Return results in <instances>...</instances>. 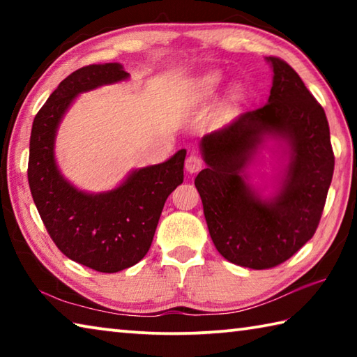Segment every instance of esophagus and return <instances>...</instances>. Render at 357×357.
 I'll list each match as a JSON object with an SVG mask.
<instances>
[{
  "label": "esophagus",
  "mask_w": 357,
  "mask_h": 357,
  "mask_svg": "<svg viewBox=\"0 0 357 357\" xmlns=\"http://www.w3.org/2000/svg\"><path fill=\"white\" fill-rule=\"evenodd\" d=\"M184 165H185V170L189 172V173H197L198 170H202L203 160H202L200 155L190 154V155H187Z\"/></svg>",
  "instance_id": "1"
}]
</instances>
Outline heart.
Masks as SVG:
<instances>
[{"mask_svg": "<svg viewBox=\"0 0 357 357\" xmlns=\"http://www.w3.org/2000/svg\"><path fill=\"white\" fill-rule=\"evenodd\" d=\"M222 80H223L222 72L208 70V72H204L203 75L195 78V82H193V91H195L198 98H208V96H211L215 91L217 86L222 83ZM238 98H239V89L231 88L227 94L225 105L231 107L234 102L238 100Z\"/></svg>", "mask_w": 357, "mask_h": 357, "instance_id": "obj_1", "label": "heart"}]
</instances>
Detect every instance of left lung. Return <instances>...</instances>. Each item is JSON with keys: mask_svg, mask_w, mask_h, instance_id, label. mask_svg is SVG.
Wrapping results in <instances>:
<instances>
[{"mask_svg": "<svg viewBox=\"0 0 357 357\" xmlns=\"http://www.w3.org/2000/svg\"><path fill=\"white\" fill-rule=\"evenodd\" d=\"M266 63L274 72L268 102L202 138L206 168L195 178L215 249L250 269L287 261L315 234L334 173L323 107L291 66ZM263 149L278 159L271 190L251 184Z\"/></svg>", "mask_w": 357, "mask_h": 357, "instance_id": "1", "label": "left lung"}]
</instances>
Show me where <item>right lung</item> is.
<instances>
[{"mask_svg":"<svg viewBox=\"0 0 357 357\" xmlns=\"http://www.w3.org/2000/svg\"><path fill=\"white\" fill-rule=\"evenodd\" d=\"M129 77L119 63L72 72L36 114L29 138L28 183L48 234L72 261L108 274L130 268L148 253L167 198L184 179L185 149L162 164L135 168L112 190L91 193L64 178L55 142L78 96Z\"/></svg>","mask_w":357,"mask_h":357,"instance_id":"right-lung-1","label":"right lung"}]
</instances>
